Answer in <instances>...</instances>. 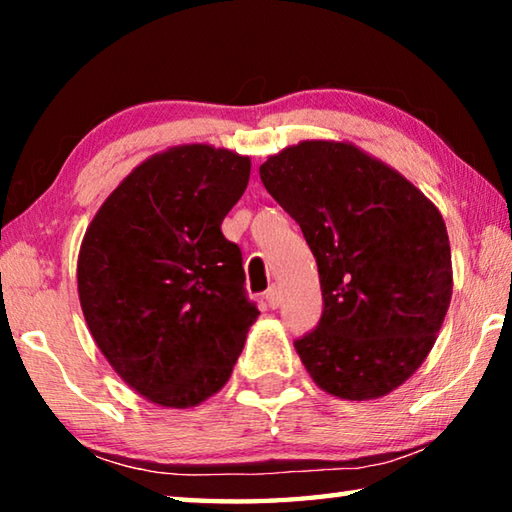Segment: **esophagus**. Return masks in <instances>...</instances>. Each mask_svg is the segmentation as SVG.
<instances>
[{
  "label": "esophagus",
  "instance_id": "esophagus-1",
  "mask_svg": "<svg viewBox=\"0 0 512 512\" xmlns=\"http://www.w3.org/2000/svg\"><path fill=\"white\" fill-rule=\"evenodd\" d=\"M266 305L271 307V309H275L277 305H280V289L271 287V289L266 291Z\"/></svg>",
  "mask_w": 512,
  "mask_h": 512
}]
</instances>
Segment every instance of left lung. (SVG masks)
<instances>
[{"label": "left lung", "instance_id": "left-lung-1", "mask_svg": "<svg viewBox=\"0 0 512 512\" xmlns=\"http://www.w3.org/2000/svg\"><path fill=\"white\" fill-rule=\"evenodd\" d=\"M259 176L316 257L323 316L296 343L325 393L384 397L418 370L452 300L443 214L400 171L352 142L305 140Z\"/></svg>", "mask_w": 512, "mask_h": 512}]
</instances>
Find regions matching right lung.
<instances>
[{"label": "right lung", "mask_w": 512, "mask_h": 512, "mask_svg": "<svg viewBox=\"0 0 512 512\" xmlns=\"http://www.w3.org/2000/svg\"><path fill=\"white\" fill-rule=\"evenodd\" d=\"M248 178V155L171 146L137 164L85 230L76 282L92 339L164 409L219 393L259 316L241 250L221 232Z\"/></svg>", "instance_id": "1"}]
</instances>
